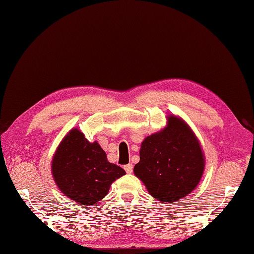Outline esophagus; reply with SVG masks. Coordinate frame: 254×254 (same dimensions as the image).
I'll list each match as a JSON object with an SVG mask.
<instances>
[{
    "label": "esophagus",
    "instance_id": "34e87169",
    "mask_svg": "<svg viewBox=\"0 0 254 254\" xmlns=\"http://www.w3.org/2000/svg\"><path fill=\"white\" fill-rule=\"evenodd\" d=\"M124 170H126L127 174H131L133 172V165L132 164H127V165L124 166Z\"/></svg>",
    "mask_w": 254,
    "mask_h": 254
}]
</instances>
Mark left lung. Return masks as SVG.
<instances>
[{
  "mask_svg": "<svg viewBox=\"0 0 254 254\" xmlns=\"http://www.w3.org/2000/svg\"><path fill=\"white\" fill-rule=\"evenodd\" d=\"M203 167V154L195 134L181 119L170 117L167 127L143 141L134 174L154 198L174 202L195 190Z\"/></svg>",
  "mask_w": 254,
  "mask_h": 254,
  "instance_id": "8db88e82",
  "label": "left lung"
}]
</instances>
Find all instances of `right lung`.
<instances>
[{
  "instance_id": "1",
  "label": "right lung",
  "mask_w": 254,
  "mask_h": 254,
  "mask_svg": "<svg viewBox=\"0 0 254 254\" xmlns=\"http://www.w3.org/2000/svg\"><path fill=\"white\" fill-rule=\"evenodd\" d=\"M52 171L64 195L87 205L106 197L111 184L126 174L123 168L108 162L97 142H89L77 128L69 132L57 148Z\"/></svg>"
}]
</instances>
